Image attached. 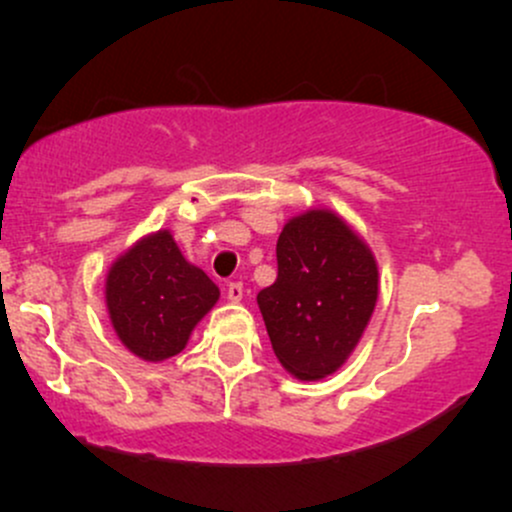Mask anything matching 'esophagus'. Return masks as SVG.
<instances>
[{"instance_id":"1","label":"esophagus","mask_w":512,"mask_h":512,"mask_svg":"<svg viewBox=\"0 0 512 512\" xmlns=\"http://www.w3.org/2000/svg\"><path fill=\"white\" fill-rule=\"evenodd\" d=\"M226 293H228V301L233 303L243 301V284H240V281H228Z\"/></svg>"}]
</instances>
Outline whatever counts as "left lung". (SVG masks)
<instances>
[{
	"label": "left lung",
	"instance_id": "left-lung-1",
	"mask_svg": "<svg viewBox=\"0 0 512 512\" xmlns=\"http://www.w3.org/2000/svg\"><path fill=\"white\" fill-rule=\"evenodd\" d=\"M378 301V267L332 211L313 209L276 240V281L257 293L272 349L289 373L320 380L346 361Z\"/></svg>",
	"mask_w": 512,
	"mask_h": 512
}]
</instances>
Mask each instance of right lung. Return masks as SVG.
<instances>
[{"instance_id":"obj_1","label":"right lung","mask_w":512,"mask_h":512,"mask_svg":"<svg viewBox=\"0 0 512 512\" xmlns=\"http://www.w3.org/2000/svg\"><path fill=\"white\" fill-rule=\"evenodd\" d=\"M105 301L122 344L144 361H163L185 349L219 301V286L182 257L168 231H158L113 264Z\"/></svg>"}]
</instances>
